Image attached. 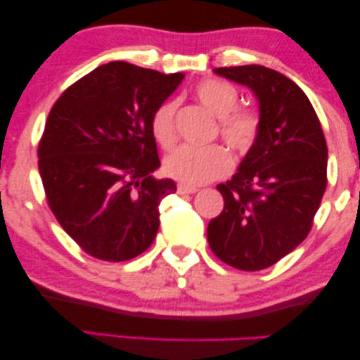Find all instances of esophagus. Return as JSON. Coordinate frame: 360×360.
<instances>
[{"label":"esophagus","mask_w":360,"mask_h":360,"mask_svg":"<svg viewBox=\"0 0 360 360\" xmlns=\"http://www.w3.org/2000/svg\"><path fill=\"white\" fill-rule=\"evenodd\" d=\"M176 191L180 194H194L198 191V188H193V186H186V185H179L176 186Z\"/></svg>","instance_id":"1"}]
</instances>
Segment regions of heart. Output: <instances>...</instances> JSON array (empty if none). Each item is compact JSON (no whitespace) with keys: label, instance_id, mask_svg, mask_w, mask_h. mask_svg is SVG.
I'll return each instance as SVG.
<instances>
[{"label":"heart","instance_id":"1","mask_svg":"<svg viewBox=\"0 0 360 360\" xmlns=\"http://www.w3.org/2000/svg\"><path fill=\"white\" fill-rule=\"evenodd\" d=\"M194 96L205 108L219 117L221 140L238 156L249 153L260 135L262 116L252 107H239L240 96L233 84L223 79H204L194 87ZM175 98L164 100L155 108L150 120L153 139L162 148L175 143ZM231 169V158L219 145L194 148L181 145L169 153L162 162L164 174L186 186H201L225 176Z\"/></svg>","mask_w":360,"mask_h":360}]
</instances>
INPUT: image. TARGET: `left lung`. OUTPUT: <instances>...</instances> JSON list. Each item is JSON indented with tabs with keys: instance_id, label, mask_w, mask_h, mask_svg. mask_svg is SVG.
<instances>
[{
	"instance_id": "1",
	"label": "left lung",
	"mask_w": 360,
	"mask_h": 360,
	"mask_svg": "<svg viewBox=\"0 0 360 360\" xmlns=\"http://www.w3.org/2000/svg\"><path fill=\"white\" fill-rule=\"evenodd\" d=\"M214 72L250 87L262 129L233 179L217 186L225 205L209 223V245L229 266L260 271L313 228L327 188V141L309 98L287 76L262 65Z\"/></svg>"
}]
</instances>
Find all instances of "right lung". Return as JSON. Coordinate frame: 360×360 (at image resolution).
I'll return each mask as SVG.
<instances>
[{
  "instance_id": "obj_1",
  "label": "right lung",
  "mask_w": 360,
  "mask_h": 360,
  "mask_svg": "<svg viewBox=\"0 0 360 360\" xmlns=\"http://www.w3.org/2000/svg\"><path fill=\"white\" fill-rule=\"evenodd\" d=\"M184 78L110 62L67 87L51 108L38 143L47 205L94 258L131 260L155 240L159 204L176 186L151 175L159 156L150 120Z\"/></svg>"
}]
</instances>
